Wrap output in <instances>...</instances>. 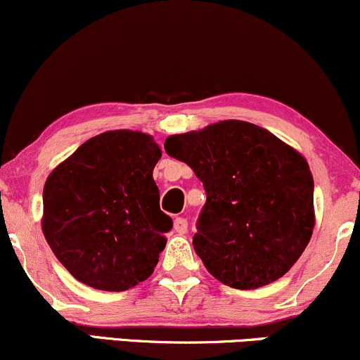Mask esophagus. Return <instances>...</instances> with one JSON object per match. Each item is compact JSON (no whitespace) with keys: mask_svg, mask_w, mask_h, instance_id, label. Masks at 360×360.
Here are the masks:
<instances>
[{"mask_svg":"<svg viewBox=\"0 0 360 360\" xmlns=\"http://www.w3.org/2000/svg\"><path fill=\"white\" fill-rule=\"evenodd\" d=\"M174 230H176V233L184 235L186 232H188V221H186L184 218H176V220H174Z\"/></svg>","mask_w":360,"mask_h":360,"instance_id":"34e87169","label":"esophagus"}]
</instances>
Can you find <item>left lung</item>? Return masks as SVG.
I'll list each match as a JSON object with an SVG mask.
<instances>
[{
    "mask_svg": "<svg viewBox=\"0 0 360 360\" xmlns=\"http://www.w3.org/2000/svg\"><path fill=\"white\" fill-rule=\"evenodd\" d=\"M164 148L205 186L193 245L213 278L257 289L295 266L315 229L313 176L296 148L242 120L171 135Z\"/></svg>",
    "mask_w": 360,
    "mask_h": 360,
    "instance_id": "1",
    "label": "left lung"
}]
</instances>
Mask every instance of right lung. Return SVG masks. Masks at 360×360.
<instances>
[{
  "label": "right lung",
  "instance_id": "obj_1",
  "mask_svg": "<svg viewBox=\"0 0 360 360\" xmlns=\"http://www.w3.org/2000/svg\"><path fill=\"white\" fill-rule=\"evenodd\" d=\"M160 155L152 135L110 130L86 140L49 174L44 237L86 286L125 291L154 272L172 226L152 177Z\"/></svg>",
  "mask_w": 360,
  "mask_h": 360
}]
</instances>
